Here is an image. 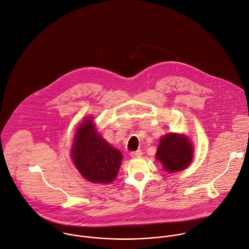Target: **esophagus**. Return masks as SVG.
Listing matches in <instances>:
<instances>
[{"instance_id": "1", "label": "esophagus", "mask_w": 249, "mask_h": 249, "mask_svg": "<svg viewBox=\"0 0 249 249\" xmlns=\"http://www.w3.org/2000/svg\"><path fill=\"white\" fill-rule=\"evenodd\" d=\"M142 152L141 150H137V151H134L131 153L132 158H140V157H142Z\"/></svg>"}]
</instances>
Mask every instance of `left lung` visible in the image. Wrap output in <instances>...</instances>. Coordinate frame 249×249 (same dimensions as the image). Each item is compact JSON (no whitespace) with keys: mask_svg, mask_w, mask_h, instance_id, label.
I'll list each match as a JSON object with an SVG mask.
<instances>
[{"mask_svg":"<svg viewBox=\"0 0 249 249\" xmlns=\"http://www.w3.org/2000/svg\"><path fill=\"white\" fill-rule=\"evenodd\" d=\"M194 157V147L187 136L169 133L161 137L156 158L169 173L186 169Z\"/></svg>","mask_w":249,"mask_h":249,"instance_id":"1","label":"left lung"}]
</instances>
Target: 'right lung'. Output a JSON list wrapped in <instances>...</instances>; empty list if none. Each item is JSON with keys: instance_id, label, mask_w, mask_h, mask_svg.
I'll return each mask as SVG.
<instances>
[{"instance_id": "1", "label": "right lung", "mask_w": 249, "mask_h": 249, "mask_svg": "<svg viewBox=\"0 0 249 249\" xmlns=\"http://www.w3.org/2000/svg\"><path fill=\"white\" fill-rule=\"evenodd\" d=\"M71 151L75 166L88 181L109 184L115 179L122 154L97 133L92 117L88 116L77 128Z\"/></svg>"}]
</instances>
